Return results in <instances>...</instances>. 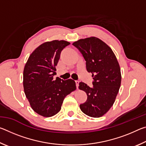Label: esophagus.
Wrapping results in <instances>:
<instances>
[{
  "label": "esophagus",
  "instance_id": "34e87169",
  "mask_svg": "<svg viewBox=\"0 0 146 146\" xmlns=\"http://www.w3.org/2000/svg\"><path fill=\"white\" fill-rule=\"evenodd\" d=\"M75 83H76V88H78V84H79V81H78V80H75Z\"/></svg>",
  "mask_w": 146,
  "mask_h": 146
}]
</instances>
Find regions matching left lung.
<instances>
[{
	"instance_id": "obj_1",
	"label": "left lung",
	"mask_w": 146,
	"mask_h": 146,
	"mask_svg": "<svg viewBox=\"0 0 146 146\" xmlns=\"http://www.w3.org/2000/svg\"><path fill=\"white\" fill-rule=\"evenodd\" d=\"M86 61V69L92 73L93 87L84 82L78 88L87 94V100L80 105L82 111L91 117L106 114L114 104L121 84L119 64L112 49L95 36L73 43Z\"/></svg>"
}]
</instances>
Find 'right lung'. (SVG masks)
<instances>
[{"mask_svg": "<svg viewBox=\"0 0 146 146\" xmlns=\"http://www.w3.org/2000/svg\"><path fill=\"white\" fill-rule=\"evenodd\" d=\"M70 43L65 40L46 42L36 48L24 66L23 86L35 112L50 117L60 111L64 98L76 90L72 79H54L60 53Z\"/></svg>", "mask_w": 146, "mask_h": 146, "instance_id": "obj_1", "label": "right lung"}]
</instances>
